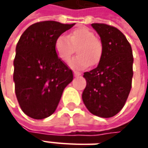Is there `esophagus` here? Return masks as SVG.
Here are the masks:
<instances>
[{"label": "esophagus", "mask_w": 148, "mask_h": 148, "mask_svg": "<svg viewBox=\"0 0 148 148\" xmlns=\"http://www.w3.org/2000/svg\"><path fill=\"white\" fill-rule=\"evenodd\" d=\"M81 75H82L81 72H79V71H74V76H75V77H79V76H81Z\"/></svg>", "instance_id": "obj_1"}]
</instances>
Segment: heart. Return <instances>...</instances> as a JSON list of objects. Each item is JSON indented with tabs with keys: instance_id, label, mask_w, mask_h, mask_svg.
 <instances>
[{
	"instance_id": "1",
	"label": "heart",
	"mask_w": 148,
	"mask_h": 148,
	"mask_svg": "<svg viewBox=\"0 0 148 148\" xmlns=\"http://www.w3.org/2000/svg\"><path fill=\"white\" fill-rule=\"evenodd\" d=\"M79 47L77 49L78 56L72 58L69 66L75 70H82L90 64H95L99 62L102 47L99 40L95 38L91 30L86 27H79L69 34H61L56 38L54 49L58 57L63 62H68L73 53V46Z\"/></svg>"
}]
</instances>
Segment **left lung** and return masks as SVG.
I'll list each match as a JSON object with an SVG mask.
<instances>
[{"label":"left lung","mask_w":148,"mask_h":148,"mask_svg":"<svg viewBox=\"0 0 148 148\" xmlns=\"http://www.w3.org/2000/svg\"><path fill=\"white\" fill-rule=\"evenodd\" d=\"M100 37L102 53L99 64L84 76L82 93L86 107L101 118L114 116L121 110L132 86L134 57L130 43L122 32L105 24H92Z\"/></svg>","instance_id":"1"}]
</instances>
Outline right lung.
I'll return each mask as SVG.
<instances>
[{"label":"right lung","instance_id":"obj_1","mask_svg":"<svg viewBox=\"0 0 148 148\" xmlns=\"http://www.w3.org/2000/svg\"><path fill=\"white\" fill-rule=\"evenodd\" d=\"M74 25L43 21L30 25L20 36L13 80L20 108L30 118L43 119L53 114L64 89L73 80L71 70L56 53L54 43Z\"/></svg>","mask_w":148,"mask_h":148}]
</instances>
